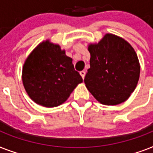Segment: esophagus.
<instances>
[{"instance_id":"esophagus-1","label":"esophagus","mask_w":153,"mask_h":153,"mask_svg":"<svg viewBox=\"0 0 153 153\" xmlns=\"http://www.w3.org/2000/svg\"><path fill=\"white\" fill-rule=\"evenodd\" d=\"M80 74H81L82 78L84 79V78H85V75H86V71H80Z\"/></svg>"}]
</instances>
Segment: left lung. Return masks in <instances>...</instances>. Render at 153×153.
Returning a JSON list of instances; mask_svg holds the SVG:
<instances>
[{"mask_svg": "<svg viewBox=\"0 0 153 153\" xmlns=\"http://www.w3.org/2000/svg\"><path fill=\"white\" fill-rule=\"evenodd\" d=\"M90 65L84 82L101 104L126 102L140 78V66L135 50L126 39L107 33L98 43L90 44Z\"/></svg>", "mask_w": 153, "mask_h": 153, "instance_id": "8db88e82", "label": "left lung"}]
</instances>
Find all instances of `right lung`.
I'll return each mask as SVG.
<instances>
[{
    "label": "right lung",
    "instance_id": "obj_1",
    "mask_svg": "<svg viewBox=\"0 0 153 153\" xmlns=\"http://www.w3.org/2000/svg\"><path fill=\"white\" fill-rule=\"evenodd\" d=\"M22 82L33 102L51 108L66 102L82 79L65 50L47 39L38 44L25 60Z\"/></svg>",
    "mask_w": 153,
    "mask_h": 153
}]
</instances>
